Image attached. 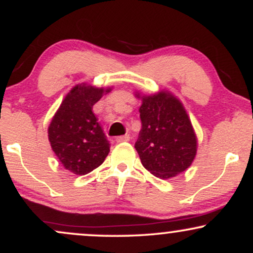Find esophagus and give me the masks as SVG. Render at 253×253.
Segmentation results:
<instances>
[{
	"instance_id": "obj_1",
	"label": "esophagus",
	"mask_w": 253,
	"mask_h": 253,
	"mask_svg": "<svg viewBox=\"0 0 253 253\" xmlns=\"http://www.w3.org/2000/svg\"><path fill=\"white\" fill-rule=\"evenodd\" d=\"M129 139H130V136L128 134H125V135L117 136V139H115V140H117L118 143H124V141H128Z\"/></svg>"
}]
</instances>
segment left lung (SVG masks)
Wrapping results in <instances>:
<instances>
[{"label": "left lung", "mask_w": 253, "mask_h": 253, "mask_svg": "<svg viewBox=\"0 0 253 253\" xmlns=\"http://www.w3.org/2000/svg\"><path fill=\"white\" fill-rule=\"evenodd\" d=\"M141 101V129L134 145L141 164L158 178L175 177L196 156L197 139L190 119L181 101L169 91L143 96Z\"/></svg>", "instance_id": "8db88e82"}]
</instances>
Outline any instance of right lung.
I'll list each match as a JSON object with an SVG mask.
<instances>
[{
    "instance_id": "1",
    "label": "right lung",
    "mask_w": 253,
    "mask_h": 253,
    "mask_svg": "<svg viewBox=\"0 0 253 253\" xmlns=\"http://www.w3.org/2000/svg\"><path fill=\"white\" fill-rule=\"evenodd\" d=\"M110 88L82 83L74 86L48 126V140L66 170L86 175L103 163L110 144L92 113V106Z\"/></svg>"
}]
</instances>
